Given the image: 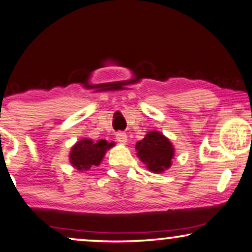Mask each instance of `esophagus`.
<instances>
[{"mask_svg":"<svg viewBox=\"0 0 252 252\" xmlns=\"http://www.w3.org/2000/svg\"><path fill=\"white\" fill-rule=\"evenodd\" d=\"M116 138H117V140H118V142H119V144H121V145H126L127 144V135H126V133H123V132L117 133Z\"/></svg>","mask_w":252,"mask_h":252,"instance_id":"1","label":"esophagus"}]
</instances>
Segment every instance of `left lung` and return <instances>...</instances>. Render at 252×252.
<instances>
[{
    "label": "left lung",
    "instance_id": "1",
    "mask_svg": "<svg viewBox=\"0 0 252 252\" xmlns=\"http://www.w3.org/2000/svg\"><path fill=\"white\" fill-rule=\"evenodd\" d=\"M136 155L153 173H162L172 166L174 147L168 138L158 131L148 132L135 145Z\"/></svg>",
    "mask_w": 252,
    "mask_h": 252
}]
</instances>
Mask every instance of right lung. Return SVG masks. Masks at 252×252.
I'll use <instances>...</instances> for the list:
<instances>
[{"mask_svg": "<svg viewBox=\"0 0 252 252\" xmlns=\"http://www.w3.org/2000/svg\"><path fill=\"white\" fill-rule=\"evenodd\" d=\"M113 142L99 140L94 142L91 139H83L73 145L70 152V162L79 172H88L94 166H99L106 151L113 146Z\"/></svg>", "mask_w": 252, "mask_h": 252, "instance_id": "1", "label": "right lung"}]
</instances>
